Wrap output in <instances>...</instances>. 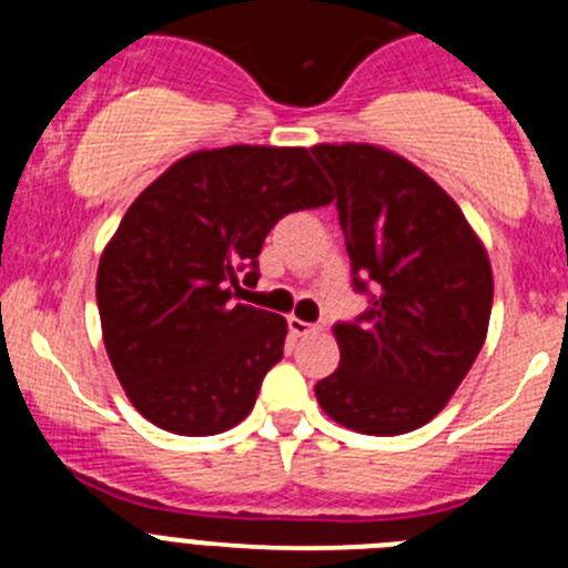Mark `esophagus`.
I'll use <instances>...</instances> for the list:
<instances>
[{
    "mask_svg": "<svg viewBox=\"0 0 568 568\" xmlns=\"http://www.w3.org/2000/svg\"><path fill=\"white\" fill-rule=\"evenodd\" d=\"M287 327H290V333L295 335V338H307V335H315L321 329V327H315V324H310V321L295 318V315H290V318H287Z\"/></svg>",
    "mask_w": 568,
    "mask_h": 568,
    "instance_id": "esophagus-1",
    "label": "esophagus"
}]
</instances>
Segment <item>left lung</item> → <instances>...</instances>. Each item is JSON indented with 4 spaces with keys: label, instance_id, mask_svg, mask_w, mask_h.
<instances>
[{
    "label": "left lung",
    "instance_id": "1",
    "mask_svg": "<svg viewBox=\"0 0 568 568\" xmlns=\"http://www.w3.org/2000/svg\"><path fill=\"white\" fill-rule=\"evenodd\" d=\"M338 195L355 287L369 310L335 324L341 364L315 384L321 409L361 435L429 424L478 358L491 313L484 241L435 179L378 144H315Z\"/></svg>",
    "mask_w": 568,
    "mask_h": 568
}]
</instances>
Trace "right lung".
I'll list each match as a JSON object with an SVG mask.
<instances>
[{"mask_svg":"<svg viewBox=\"0 0 568 568\" xmlns=\"http://www.w3.org/2000/svg\"><path fill=\"white\" fill-rule=\"evenodd\" d=\"M333 190L307 148L195 150L139 193L97 273L102 338L130 404L168 433L233 429L284 355L287 321L235 304L278 219Z\"/></svg>","mask_w":568,"mask_h":568,"instance_id":"add662e5","label":"right lung"}]
</instances>
